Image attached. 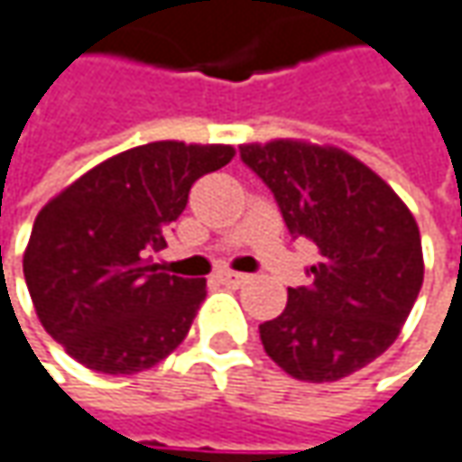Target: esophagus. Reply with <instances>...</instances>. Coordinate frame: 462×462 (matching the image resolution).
<instances>
[{"instance_id": "obj_1", "label": "esophagus", "mask_w": 462, "mask_h": 462, "mask_svg": "<svg viewBox=\"0 0 462 462\" xmlns=\"http://www.w3.org/2000/svg\"><path fill=\"white\" fill-rule=\"evenodd\" d=\"M217 281L228 283V286H245L249 281L247 273H236V271H220L217 273Z\"/></svg>"}]
</instances>
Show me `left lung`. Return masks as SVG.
<instances>
[{
	"instance_id": "obj_1",
	"label": "left lung",
	"mask_w": 462,
	"mask_h": 462,
	"mask_svg": "<svg viewBox=\"0 0 462 462\" xmlns=\"http://www.w3.org/2000/svg\"><path fill=\"white\" fill-rule=\"evenodd\" d=\"M239 152L273 191L289 234L320 254L313 281L289 289L283 313L260 326L268 357L310 383L365 368L400 337L423 283L415 217L342 149L276 139Z\"/></svg>"
}]
</instances>
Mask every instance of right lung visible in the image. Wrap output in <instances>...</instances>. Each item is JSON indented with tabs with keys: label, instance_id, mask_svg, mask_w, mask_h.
I'll use <instances>...</instances> for the list:
<instances>
[{
	"label": "right lung",
	"instance_id": "right-lung-1",
	"mask_svg": "<svg viewBox=\"0 0 462 462\" xmlns=\"http://www.w3.org/2000/svg\"><path fill=\"white\" fill-rule=\"evenodd\" d=\"M231 157L228 144L152 142L99 162L42 208L23 273L42 326L70 357L131 376L181 345L208 283L162 273L149 257L168 247L194 181Z\"/></svg>",
	"mask_w": 462,
	"mask_h": 462
}]
</instances>
